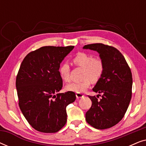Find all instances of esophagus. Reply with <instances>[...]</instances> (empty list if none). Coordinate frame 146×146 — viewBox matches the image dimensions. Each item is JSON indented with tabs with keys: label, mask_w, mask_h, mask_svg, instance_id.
Segmentation results:
<instances>
[{
	"label": "esophagus",
	"mask_w": 146,
	"mask_h": 146,
	"mask_svg": "<svg viewBox=\"0 0 146 146\" xmlns=\"http://www.w3.org/2000/svg\"><path fill=\"white\" fill-rule=\"evenodd\" d=\"M76 96L77 98L78 99V98H82L84 96V95L81 93H76Z\"/></svg>",
	"instance_id": "obj_1"
}]
</instances>
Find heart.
Wrapping results in <instances>:
<instances>
[{"label":"heart","instance_id":"1","mask_svg":"<svg viewBox=\"0 0 146 146\" xmlns=\"http://www.w3.org/2000/svg\"><path fill=\"white\" fill-rule=\"evenodd\" d=\"M73 62L76 66L84 69L82 76L83 80L80 82L68 84L66 89L68 91L77 93L84 92L90 87L92 82H98L105 72V62L100 57H93L90 54L78 52L74 58ZM59 74L62 80L66 82H70V67L68 64L64 62L60 66Z\"/></svg>","mask_w":146,"mask_h":146}]
</instances>
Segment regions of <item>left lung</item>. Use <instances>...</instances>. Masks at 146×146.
Masks as SVG:
<instances>
[{"label": "left lung", "mask_w": 146, "mask_h": 146, "mask_svg": "<svg viewBox=\"0 0 146 146\" xmlns=\"http://www.w3.org/2000/svg\"><path fill=\"white\" fill-rule=\"evenodd\" d=\"M84 48L97 51L106 64L102 78L92 89L95 92L102 94V98L98 100L95 96H88L92 106L86 113V120L94 128H110L121 120L130 102L132 94L130 68L122 54L111 46L96 43L85 45Z\"/></svg>", "instance_id": "8db88e82"}]
</instances>
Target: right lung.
<instances>
[{
	"mask_svg": "<svg viewBox=\"0 0 146 146\" xmlns=\"http://www.w3.org/2000/svg\"><path fill=\"white\" fill-rule=\"evenodd\" d=\"M74 48L43 46L29 52L22 62L16 78L19 105L36 130L55 133L66 123V106L76 97L72 91L58 93L63 85L59 67Z\"/></svg>",
	"mask_w": 146,
	"mask_h": 146,
	"instance_id": "right-lung-1",
	"label": "right lung"
}]
</instances>
